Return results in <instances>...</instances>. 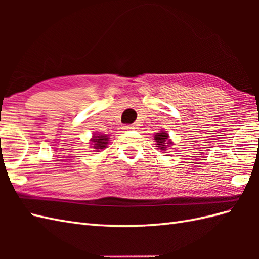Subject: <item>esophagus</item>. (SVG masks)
Returning a JSON list of instances; mask_svg holds the SVG:
<instances>
[{
	"instance_id": "1",
	"label": "esophagus",
	"mask_w": 259,
	"mask_h": 259,
	"mask_svg": "<svg viewBox=\"0 0 259 259\" xmlns=\"http://www.w3.org/2000/svg\"><path fill=\"white\" fill-rule=\"evenodd\" d=\"M122 129H123V130H131V129H134V126L130 125V124H124V125L122 126Z\"/></svg>"
}]
</instances>
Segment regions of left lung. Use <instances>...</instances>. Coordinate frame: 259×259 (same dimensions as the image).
Segmentation results:
<instances>
[{"instance_id": "obj_1", "label": "left lung", "mask_w": 259, "mask_h": 259, "mask_svg": "<svg viewBox=\"0 0 259 259\" xmlns=\"http://www.w3.org/2000/svg\"><path fill=\"white\" fill-rule=\"evenodd\" d=\"M155 140L157 142V147L159 148V149L161 150H164L166 149V147L164 146H169L171 145V142H170V140H168V134L167 133H158L156 136H155Z\"/></svg>"}]
</instances>
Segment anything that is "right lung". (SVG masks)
I'll use <instances>...</instances> for the list:
<instances>
[{
	"instance_id": "obj_1",
	"label": "right lung",
	"mask_w": 259,
	"mask_h": 259,
	"mask_svg": "<svg viewBox=\"0 0 259 259\" xmlns=\"http://www.w3.org/2000/svg\"><path fill=\"white\" fill-rule=\"evenodd\" d=\"M108 141H109V138L106 135H95L93 136V138L91 139L93 148L97 150L106 148L108 145Z\"/></svg>"
}]
</instances>
